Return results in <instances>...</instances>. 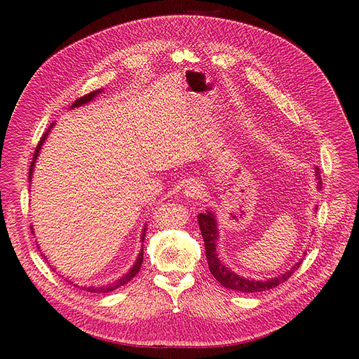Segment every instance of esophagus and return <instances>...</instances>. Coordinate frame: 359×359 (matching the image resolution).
<instances>
[{"mask_svg": "<svg viewBox=\"0 0 359 359\" xmlns=\"http://www.w3.org/2000/svg\"><path fill=\"white\" fill-rule=\"evenodd\" d=\"M183 194H184L186 198H189V199H198L203 194V187H202L201 182L192 180V182H189V183L186 184Z\"/></svg>", "mask_w": 359, "mask_h": 359, "instance_id": "obj_1", "label": "esophagus"}]
</instances>
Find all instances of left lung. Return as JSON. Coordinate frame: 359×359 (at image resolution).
Listing matches in <instances>:
<instances>
[{"instance_id": "8db88e82", "label": "left lung", "mask_w": 359, "mask_h": 359, "mask_svg": "<svg viewBox=\"0 0 359 359\" xmlns=\"http://www.w3.org/2000/svg\"><path fill=\"white\" fill-rule=\"evenodd\" d=\"M316 179H317V189L320 191L322 189V177H320L318 167H316ZM198 222H199V229L205 241V252H206V260H208L210 271L219 284L229 290L240 291V292H262L266 290H272L279 284H282V282H285L299 268L301 263H303V259H301L285 273H282L278 278H271L268 280H256V279L243 278L234 273L233 271H230L218 259V255L215 250L217 248L215 241L218 240V229H217L215 217L210 211H206L205 214L198 215ZM304 256H306V252H304Z\"/></svg>"}]
</instances>
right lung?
I'll return each mask as SVG.
<instances>
[{"label":"right lung","instance_id":"right-lung-1","mask_svg":"<svg viewBox=\"0 0 359 359\" xmlns=\"http://www.w3.org/2000/svg\"><path fill=\"white\" fill-rule=\"evenodd\" d=\"M103 90L100 88V90H94V91H91V93H88V94H86L84 97H80L79 100H75L74 103H72V106H71V109L72 107H79V106H83V104H86V103H88V102H91L94 97L97 96L99 93H102ZM55 125V122H52L50 123V126L46 129V132L43 134V137L41 138V141H39V144H37V147H36V149H34V154H33V161H32V164H30V168H29V182L32 180V175H33V168H34V163H36V158H37V156H39V151H41V148H42V144L45 142V140H46V137L49 135V132H50V129H52V126ZM145 231H147V229L144 227V230H142V236H141V241H144V238H145ZM43 259L46 260V257L43 256ZM142 259H144V250L141 249V253L138 255V257H137V262H135V265L130 268V271L125 275V276H122L119 280H116L115 284H111V285H107V287H88L86 291H90V292H110V291H113V290H116V288H119V287H122V285H125L126 282H129L132 278H134L137 273H138V271L141 269V265H142Z\"/></svg>","mask_w":359,"mask_h":359}]
</instances>
